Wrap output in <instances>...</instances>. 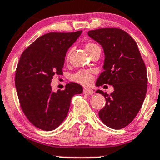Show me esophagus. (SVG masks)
I'll return each instance as SVG.
<instances>
[{
	"instance_id": "1",
	"label": "esophagus",
	"mask_w": 160,
	"mask_h": 160,
	"mask_svg": "<svg viewBox=\"0 0 160 160\" xmlns=\"http://www.w3.org/2000/svg\"><path fill=\"white\" fill-rule=\"evenodd\" d=\"M83 94H87V95H91V94H94V91L90 88H84L83 89Z\"/></svg>"
}]
</instances>
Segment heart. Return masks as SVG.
Segmentation results:
<instances>
[{
    "instance_id": "1",
    "label": "heart",
    "mask_w": 160,
    "mask_h": 160,
    "mask_svg": "<svg viewBox=\"0 0 160 160\" xmlns=\"http://www.w3.org/2000/svg\"><path fill=\"white\" fill-rule=\"evenodd\" d=\"M98 48H100L98 44H94V43L89 42L87 43L86 45H85V49H86L87 52L89 54H91V52H94V50ZM69 55H70V51H68L67 53H66V58L68 59L69 57ZM71 79H72L73 81L77 82V83H80L82 85H89L90 83L92 82V76L89 73V72H83V71H80V72H77L76 73H74L73 75H72L71 77Z\"/></svg>"
}]
</instances>
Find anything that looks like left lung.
<instances>
[{"label":"left lung","instance_id":"1","mask_svg":"<svg viewBox=\"0 0 160 160\" xmlns=\"http://www.w3.org/2000/svg\"><path fill=\"white\" fill-rule=\"evenodd\" d=\"M88 36L101 44L105 52L104 71L96 85H112L110 94L105 96V107L99 111L102 122L112 129H122L135 118L145 100L148 77L145 62L134 39L118 28L90 30Z\"/></svg>","mask_w":160,"mask_h":160}]
</instances>
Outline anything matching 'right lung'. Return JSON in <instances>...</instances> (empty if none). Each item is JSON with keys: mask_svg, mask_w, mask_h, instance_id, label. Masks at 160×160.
Returning <instances> with one entry per match:
<instances>
[{"mask_svg": "<svg viewBox=\"0 0 160 160\" xmlns=\"http://www.w3.org/2000/svg\"><path fill=\"white\" fill-rule=\"evenodd\" d=\"M81 32H48L21 55L15 71L17 94L25 116L39 129L58 128L67 116L74 94L83 92L81 85L72 82L56 92L51 87L54 76L63 73L66 52Z\"/></svg>", "mask_w": 160, "mask_h": 160, "instance_id": "right-lung-1", "label": "right lung"}]
</instances>
